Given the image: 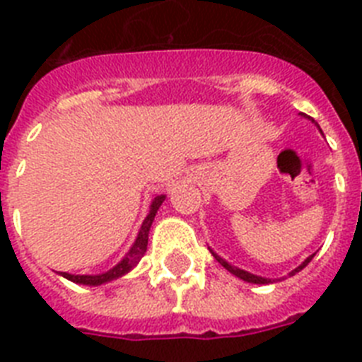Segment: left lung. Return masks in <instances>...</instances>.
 <instances>
[{
    "label": "left lung",
    "mask_w": 362,
    "mask_h": 362,
    "mask_svg": "<svg viewBox=\"0 0 362 362\" xmlns=\"http://www.w3.org/2000/svg\"><path fill=\"white\" fill-rule=\"evenodd\" d=\"M210 252H212V250H210ZM212 254H214V252H212ZM214 257H216L217 261H219V263L223 264V267H225L226 270L230 272V274H233V276H235V277H239V279H243V281H248V283H255V284H267V283H270V279H264V277H257V276H254V274H248V272H245V270H239V268L232 267V264H228V263H226L225 259H221L219 255H216V254H214ZM312 257H313V255H310V257L306 259L305 263L300 264V267H297L296 270H293L292 274H290V276H293V274H296V272L303 270V268H305L306 264H308L310 261H312Z\"/></svg>",
    "instance_id": "8db88e82"
}]
</instances>
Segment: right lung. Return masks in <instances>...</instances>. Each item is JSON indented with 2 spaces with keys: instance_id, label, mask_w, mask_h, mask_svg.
I'll use <instances>...</instances> for the list:
<instances>
[{
  "instance_id": "1",
  "label": "right lung",
  "mask_w": 362,
  "mask_h": 362,
  "mask_svg": "<svg viewBox=\"0 0 362 362\" xmlns=\"http://www.w3.org/2000/svg\"><path fill=\"white\" fill-rule=\"evenodd\" d=\"M163 201H165V196H158L156 199H153L152 206H150L148 216H146V219L143 221V226H141V230H139V235H137L136 243H134V246L130 248L129 254L124 255L123 261H121V263H117L116 267L112 268V270L105 272V274H101V276H72V274H66V272H59V274H62L63 277H66L69 281H72V283L92 284V286H95V284H101V283H108V281L117 279V277L124 276V274L132 270V268L139 263V259L145 255L146 245H148V230H150V226H152L153 217H156V214H158V210H159V206H161Z\"/></svg>"
}]
</instances>
